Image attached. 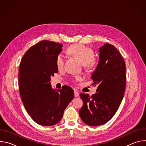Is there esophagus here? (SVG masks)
Here are the masks:
<instances>
[{
  "label": "esophagus",
  "instance_id": "1",
  "mask_svg": "<svg viewBox=\"0 0 146 146\" xmlns=\"http://www.w3.org/2000/svg\"><path fill=\"white\" fill-rule=\"evenodd\" d=\"M79 96V93L77 91H74V96L78 97Z\"/></svg>",
  "mask_w": 146,
  "mask_h": 146
}]
</instances>
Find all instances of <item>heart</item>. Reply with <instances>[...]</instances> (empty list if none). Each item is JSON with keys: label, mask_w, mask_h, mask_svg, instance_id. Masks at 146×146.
<instances>
[{"label": "heart", "mask_w": 146, "mask_h": 146, "mask_svg": "<svg viewBox=\"0 0 146 146\" xmlns=\"http://www.w3.org/2000/svg\"><path fill=\"white\" fill-rule=\"evenodd\" d=\"M69 54L77 58L86 68H91L96 63V59L93 56L94 51L92 48L83 44H76L71 46L68 50ZM65 60V55L59 53L56 57L55 63L58 69L63 68ZM73 80L78 81L81 80L80 76H76Z\"/></svg>", "instance_id": "heart-1"}]
</instances>
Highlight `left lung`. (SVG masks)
Masks as SVG:
<instances>
[{
	"label": "left lung",
	"instance_id": "left-lung-1",
	"mask_svg": "<svg viewBox=\"0 0 146 146\" xmlns=\"http://www.w3.org/2000/svg\"><path fill=\"white\" fill-rule=\"evenodd\" d=\"M99 60L91 78L96 92L91 97L81 93L83 106L79 111L82 121L90 126L105 124L114 116L124 96L126 69L124 60L112 44L106 43L99 48Z\"/></svg>",
	"mask_w": 146,
	"mask_h": 146
}]
</instances>
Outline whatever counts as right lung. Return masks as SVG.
I'll return each instance as SVG.
<instances>
[{"mask_svg": "<svg viewBox=\"0 0 146 146\" xmlns=\"http://www.w3.org/2000/svg\"><path fill=\"white\" fill-rule=\"evenodd\" d=\"M62 47L54 41H40L28 50L20 63L21 98L32 119L43 126L58 123L74 98L73 90L68 86L57 90L51 86V76L58 72L56 57Z\"/></svg>", "mask_w": 146, "mask_h": 146, "instance_id": "right-lung-1", "label": "right lung"}]
</instances>
